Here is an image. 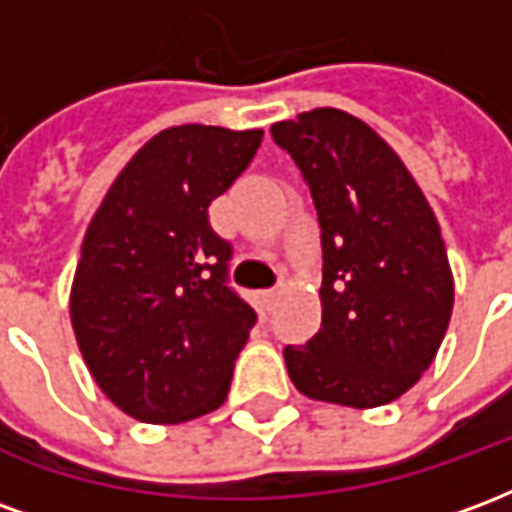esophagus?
Here are the masks:
<instances>
[{
  "label": "esophagus",
  "instance_id": "obj_1",
  "mask_svg": "<svg viewBox=\"0 0 512 512\" xmlns=\"http://www.w3.org/2000/svg\"><path fill=\"white\" fill-rule=\"evenodd\" d=\"M277 299H279V290H266V293H263V307H266V310H274Z\"/></svg>",
  "mask_w": 512,
  "mask_h": 512
}]
</instances>
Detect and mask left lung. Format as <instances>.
I'll return each instance as SVG.
<instances>
[{
	"label": "left lung",
	"instance_id": "left-lung-1",
	"mask_svg": "<svg viewBox=\"0 0 512 512\" xmlns=\"http://www.w3.org/2000/svg\"><path fill=\"white\" fill-rule=\"evenodd\" d=\"M299 164L323 244L321 329L288 345L301 395L376 408L406 395L439 354L455 282L436 213L365 120L321 106L271 126Z\"/></svg>",
	"mask_w": 512,
	"mask_h": 512
}]
</instances>
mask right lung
I'll return each instance as SVG.
<instances>
[{"label": "right lung", "mask_w": 512, "mask_h": 512, "mask_svg": "<svg viewBox=\"0 0 512 512\" xmlns=\"http://www.w3.org/2000/svg\"><path fill=\"white\" fill-rule=\"evenodd\" d=\"M263 128L172 126L136 150L87 224L71 285L84 365L128 417L178 425L227 400L257 312L227 288L230 246L208 205L230 189Z\"/></svg>", "instance_id": "right-lung-1"}]
</instances>
